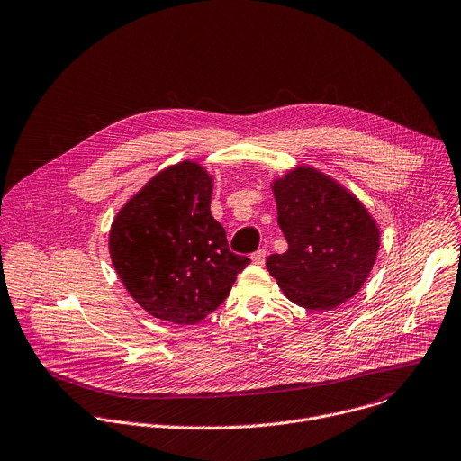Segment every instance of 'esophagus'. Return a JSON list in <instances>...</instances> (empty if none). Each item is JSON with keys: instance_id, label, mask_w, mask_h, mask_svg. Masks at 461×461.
I'll list each match as a JSON object with an SVG mask.
<instances>
[{"instance_id": "obj_1", "label": "esophagus", "mask_w": 461, "mask_h": 461, "mask_svg": "<svg viewBox=\"0 0 461 461\" xmlns=\"http://www.w3.org/2000/svg\"><path fill=\"white\" fill-rule=\"evenodd\" d=\"M251 260H253L255 264H264V260H266V249H257L255 253H251Z\"/></svg>"}]
</instances>
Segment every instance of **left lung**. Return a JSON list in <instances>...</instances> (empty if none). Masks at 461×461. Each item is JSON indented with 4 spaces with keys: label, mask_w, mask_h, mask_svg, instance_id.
Segmentation results:
<instances>
[{
    "label": "left lung",
    "mask_w": 461,
    "mask_h": 461,
    "mask_svg": "<svg viewBox=\"0 0 461 461\" xmlns=\"http://www.w3.org/2000/svg\"><path fill=\"white\" fill-rule=\"evenodd\" d=\"M287 251L266 266L284 294L305 310H333L369 276L380 231L367 208L322 172L300 167L273 183Z\"/></svg>",
    "instance_id": "8db88e82"
}]
</instances>
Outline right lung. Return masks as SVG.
<instances>
[{
    "label": "right lung",
    "mask_w": 461,
    "mask_h": 461,
    "mask_svg": "<svg viewBox=\"0 0 461 461\" xmlns=\"http://www.w3.org/2000/svg\"><path fill=\"white\" fill-rule=\"evenodd\" d=\"M212 188L201 165L179 163L153 177L112 222V264L151 317L179 326L201 322L249 264L230 251L210 212Z\"/></svg>",
    "instance_id": "obj_1"
}]
</instances>
